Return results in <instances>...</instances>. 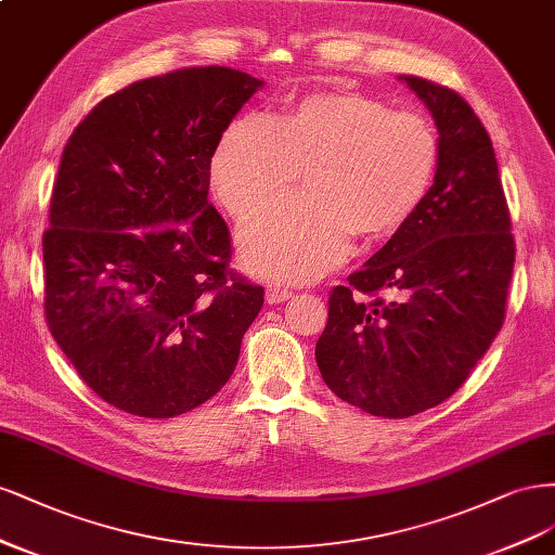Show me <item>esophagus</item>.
<instances>
[{
    "instance_id": "34e87169",
    "label": "esophagus",
    "mask_w": 555,
    "mask_h": 555,
    "mask_svg": "<svg viewBox=\"0 0 555 555\" xmlns=\"http://www.w3.org/2000/svg\"><path fill=\"white\" fill-rule=\"evenodd\" d=\"M291 297H293V291L285 288V285H281V283H274V285H270V288H267V301H270V304H281V301L291 299Z\"/></svg>"
}]
</instances>
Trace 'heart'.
I'll list each match as a JSON object with an SVG mask.
<instances>
[{
    "label": "heart",
    "instance_id": "b5f03b06",
    "mask_svg": "<svg viewBox=\"0 0 555 555\" xmlns=\"http://www.w3.org/2000/svg\"><path fill=\"white\" fill-rule=\"evenodd\" d=\"M440 160L420 113L364 94H309L274 119L246 113L211 156V189L235 219L288 189L307 168L309 193L258 211L240 230L244 264L270 281H309L350 251L352 232L395 235L424 203Z\"/></svg>",
    "mask_w": 555,
    "mask_h": 555
}]
</instances>
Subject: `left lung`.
Here are the masks:
<instances>
[{"label": "left lung", "instance_id": "obj_1", "mask_svg": "<svg viewBox=\"0 0 555 555\" xmlns=\"http://www.w3.org/2000/svg\"><path fill=\"white\" fill-rule=\"evenodd\" d=\"M431 111L440 160L424 203L348 285L330 291L315 344L338 399L387 420L450 399L503 327L512 219L491 138L468 101L401 76Z\"/></svg>", "mask_w": 555, "mask_h": 555}]
</instances>
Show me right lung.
I'll return each mask as SVG.
<instances>
[{"mask_svg":"<svg viewBox=\"0 0 555 555\" xmlns=\"http://www.w3.org/2000/svg\"><path fill=\"white\" fill-rule=\"evenodd\" d=\"M262 80L193 66L96 103L62 152L43 232V311L85 385L166 420L230 380L264 291L230 270L209 201L228 124Z\"/></svg>","mask_w":555,"mask_h":555,"instance_id":"right-lung-1","label":"right lung"}]
</instances>
